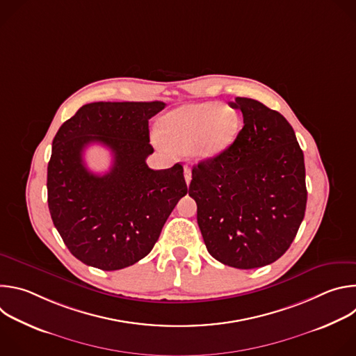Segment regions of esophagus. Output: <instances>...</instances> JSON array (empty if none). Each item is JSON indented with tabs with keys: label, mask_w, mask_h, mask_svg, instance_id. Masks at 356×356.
<instances>
[{
	"label": "esophagus",
	"mask_w": 356,
	"mask_h": 356,
	"mask_svg": "<svg viewBox=\"0 0 356 356\" xmlns=\"http://www.w3.org/2000/svg\"><path fill=\"white\" fill-rule=\"evenodd\" d=\"M184 179H186V183H187V186L190 184V181H191V169L190 168H184Z\"/></svg>",
	"instance_id": "esophagus-1"
}]
</instances>
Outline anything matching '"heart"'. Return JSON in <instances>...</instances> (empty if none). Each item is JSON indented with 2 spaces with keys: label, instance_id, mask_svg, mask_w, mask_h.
<instances>
[{
  "label": "heart",
  "instance_id": "b5f03b06",
  "mask_svg": "<svg viewBox=\"0 0 356 356\" xmlns=\"http://www.w3.org/2000/svg\"><path fill=\"white\" fill-rule=\"evenodd\" d=\"M239 128L238 113L217 101L181 106L158 121V132L169 147L191 150L200 161L221 155L232 145Z\"/></svg>",
  "mask_w": 356,
  "mask_h": 356
}]
</instances>
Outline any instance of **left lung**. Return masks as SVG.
Instances as JSON below:
<instances>
[{"label": "left lung", "mask_w": 356, "mask_h": 356, "mask_svg": "<svg viewBox=\"0 0 356 356\" xmlns=\"http://www.w3.org/2000/svg\"><path fill=\"white\" fill-rule=\"evenodd\" d=\"M243 128L221 155L191 172L188 194L210 255L236 269L277 261L307 204L304 155L287 120L252 98L236 97Z\"/></svg>", "instance_id": "1"}]
</instances>
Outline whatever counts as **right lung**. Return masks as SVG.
<instances>
[{
	"instance_id": "right-lung-1",
	"label": "right lung",
	"mask_w": 356,
	"mask_h": 356,
	"mask_svg": "<svg viewBox=\"0 0 356 356\" xmlns=\"http://www.w3.org/2000/svg\"><path fill=\"white\" fill-rule=\"evenodd\" d=\"M165 106L86 104L54 139L46 183L50 217L72 255L88 266L118 270L145 258L187 194L180 163L165 170L146 165L154 152L149 120ZM91 143L112 150L113 166L106 175L83 165V149Z\"/></svg>"
}]
</instances>
